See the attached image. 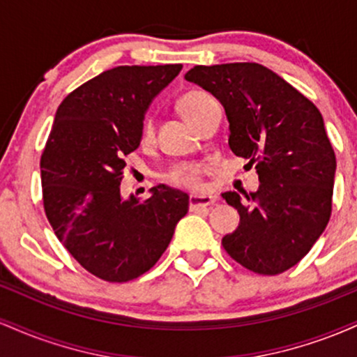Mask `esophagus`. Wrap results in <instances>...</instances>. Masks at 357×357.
<instances>
[{
  "label": "esophagus",
  "instance_id": "1",
  "mask_svg": "<svg viewBox=\"0 0 357 357\" xmlns=\"http://www.w3.org/2000/svg\"><path fill=\"white\" fill-rule=\"evenodd\" d=\"M216 199L208 195H192L190 198V210H202V208H208L210 204L215 203Z\"/></svg>",
  "mask_w": 357,
  "mask_h": 357
}]
</instances>
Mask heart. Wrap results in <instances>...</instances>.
Here are the masks:
<instances>
[{
  "label": "heart",
  "mask_w": 357,
  "mask_h": 357,
  "mask_svg": "<svg viewBox=\"0 0 357 357\" xmlns=\"http://www.w3.org/2000/svg\"><path fill=\"white\" fill-rule=\"evenodd\" d=\"M215 99L204 90H188L178 100L179 114L190 122L191 126L198 127L206 110L215 104ZM154 139V121L151 117H144L139 129V142L142 146L151 144ZM208 171V166L203 162H183V165L173 166L165 174V181L173 186L184 188V190H202L203 176Z\"/></svg>",
  "instance_id": "obj_1"
}]
</instances>
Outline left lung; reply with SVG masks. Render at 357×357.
<instances>
[{
    "label": "left lung",
    "mask_w": 357,
    "mask_h": 357,
    "mask_svg": "<svg viewBox=\"0 0 357 357\" xmlns=\"http://www.w3.org/2000/svg\"><path fill=\"white\" fill-rule=\"evenodd\" d=\"M223 104L230 149L255 165L260 188L223 199L240 225L221 243L241 267L278 275L304 258L329 223L335 154L321 112L275 72L253 61L196 65L186 73Z\"/></svg>",
    "instance_id": "obj_1"
}]
</instances>
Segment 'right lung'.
I'll list each match as a JSON object with an SVG mask.
<instances>
[{"label": "right lung", "instance_id": "1", "mask_svg": "<svg viewBox=\"0 0 357 357\" xmlns=\"http://www.w3.org/2000/svg\"><path fill=\"white\" fill-rule=\"evenodd\" d=\"M181 68H110L56 110L40 159L45 215L68 253L105 282H129L153 268L188 213L186 192L165 184L144 202L121 198L124 158L139 147L146 109Z\"/></svg>", "mask_w": 357, "mask_h": 357}]
</instances>
